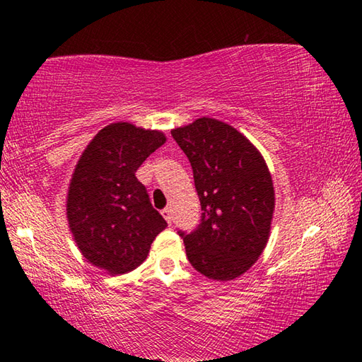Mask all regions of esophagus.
I'll list each match as a JSON object with an SVG mask.
<instances>
[{
  "mask_svg": "<svg viewBox=\"0 0 362 362\" xmlns=\"http://www.w3.org/2000/svg\"><path fill=\"white\" fill-rule=\"evenodd\" d=\"M161 216H163L165 219H166V222H168V224H171V210H169V209H163V210H161Z\"/></svg>",
  "mask_w": 362,
  "mask_h": 362,
  "instance_id": "esophagus-1",
  "label": "esophagus"
}]
</instances>
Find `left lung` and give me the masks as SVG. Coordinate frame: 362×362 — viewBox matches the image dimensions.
I'll return each mask as SVG.
<instances>
[{"label":"left lung","mask_w":362,"mask_h":362,"mask_svg":"<svg viewBox=\"0 0 362 362\" xmlns=\"http://www.w3.org/2000/svg\"><path fill=\"white\" fill-rule=\"evenodd\" d=\"M193 168L202 216L179 235L197 272L227 281L243 275L264 250L275 206L263 156L232 126L199 118L171 130Z\"/></svg>","instance_id":"8db88e82"}]
</instances>
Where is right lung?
Instances as JSON below:
<instances>
[{
	"instance_id": "right-lung-1",
	"label": "right lung",
	"mask_w": 362,
	"mask_h": 362,
	"mask_svg": "<svg viewBox=\"0 0 362 362\" xmlns=\"http://www.w3.org/2000/svg\"><path fill=\"white\" fill-rule=\"evenodd\" d=\"M166 141L158 130L113 122L82 152L66 197V218L81 253L112 275L134 271L146 259L166 221L135 177Z\"/></svg>"
}]
</instances>
